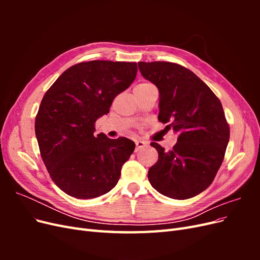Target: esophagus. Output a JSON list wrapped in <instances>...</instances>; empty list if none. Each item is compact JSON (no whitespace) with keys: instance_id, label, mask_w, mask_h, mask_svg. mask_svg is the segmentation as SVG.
I'll list each match as a JSON object with an SVG mask.
<instances>
[{"instance_id":"esophagus-1","label":"esophagus","mask_w":260,"mask_h":260,"mask_svg":"<svg viewBox=\"0 0 260 260\" xmlns=\"http://www.w3.org/2000/svg\"><path fill=\"white\" fill-rule=\"evenodd\" d=\"M146 146H147V143H145L144 141H141V140L136 141V152L140 151V149H142V148H144Z\"/></svg>"}]
</instances>
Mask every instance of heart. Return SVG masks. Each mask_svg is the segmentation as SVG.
Masks as SVG:
<instances>
[{"label": "heart", "mask_w": 260, "mask_h": 260, "mask_svg": "<svg viewBox=\"0 0 260 260\" xmlns=\"http://www.w3.org/2000/svg\"><path fill=\"white\" fill-rule=\"evenodd\" d=\"M151 85L152 84H149V83H141L137 86L136 90H142V89H145V88H147V86H151Z\"/></svg>", "instance_id": "heart-1"}]
</instances>
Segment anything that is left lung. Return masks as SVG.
Instances as JSON below:
<instances>
[{
  "mask_svg": "<svg viewBox=\"0 0 260 260\" xmlns=\"http://www.w3.org/2000/svg\"><path fill=\"white\" fill-rule=\"evenodd\" d=\"M146 80L159 91L158 120L178 133L166 152L159 144L158 160L148 169L157 192L175 200L194 198L211 184L224 158L230 139L221 102L190 69L169 61H139Z\"/></svg>",
  "mask_w": 260,
  "mask_h": 260,
  "instance_id": "obj_1",
  "label": "left lung"
}]
</instances>
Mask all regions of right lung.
<instances>
[{
  "mask_svg": "<svg viewBox=\"0 0 260 260\" xmlns=\"http://www.w3.org/2000/svg\"><path fill=\"white\" fill-rule=\"evenodd\" d=\"M137 72V62L83 61L65 70L44 94L36 137L52 180L66 194L94 199L117 184L136 144L127 138L95 136L94 123L109 113Z\"/></svg>",
  "mask_w": 260,
  "mask_h": 260,
  "instance_id": "obj_1",
  "label": "right lung"
}]
</instances>
